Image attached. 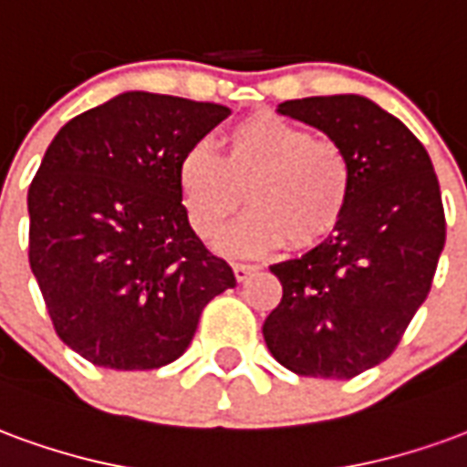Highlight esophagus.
Returning <instances> with one entry per match:
<instances>
[{
	"label": "esophagus",
	"instance_id": "obj_1",
	"mask_svg": "<svg viewBox=\"0 0 467 467\" xmlns=\"http://www.w3.org/2000/svg\"><path fill=\"white\" fill-rule=\"evenodd\" d=\"M233 270H234V277H237V283H244L250 275L257 273V267H254V265H247V263H234Z\"/></svg>",
	"mask_w": 467,
	"mask_h": 467
}]
</instances>
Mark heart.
Listing matches in <instances>:
<instances>
[{"label":"heart","mask_w":467,"mask_h":467,"mask_svg":"<svg viewBox=\"0 0 467 467\" xmlns=\"http://www.w3.org/2000/svg\"><path fill=\"white\" fill-rule=\"evenodd\" d=\"M355 172L345 147L275 112H254L223 137V152L192 144L177 162L187 223L214 240L244 200L253 207L220 237L227 253L263 254L290 243L310 250L343 224Z\"/></svg>","instance_id":"heart-1"}]
</instances>
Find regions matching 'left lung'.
I'll return each instance as SVG.
<instances>
[{
	"label": "left lung",
	"mask_w": 467,
	"mask_h": 467,
	"mask_svg": "<svg viewBox=\"0 0 467 467\" xmlns=\"http://www.w3.org/2000/svg\"><path fill=\"white\" fill-rule=\"evenodd\" d=\"M277 112L343 144L355 187L325 243L270 267L283 300L265 343L297 375L355 378L390 358L431 293L445 244L441 184L420 140L365 97H305Z\"/></svg>",
	"instance_id": "obj_1"
}]
</instances>
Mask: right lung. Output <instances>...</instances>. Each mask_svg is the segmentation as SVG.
<instances>
[{"label": "right lung", "instance_id": "1", "mask_svg": "<svg viewBox=\"0 0 467 467\" xmlns=\"http://www.w3.org/2000/svg\"><path fill=\"white\" fill-rule=\"evenodd\" d=\"M224 105L124 92L57 132L29 184V267L59 340L112 370L177 360L234 273L194 234L177 162Z\"/></svg>", "mask_w": 467, "mask_h": 467}]
</instances>
